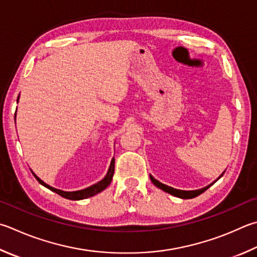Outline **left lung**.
<instances>
[{"label":"left lung","instance_id":"8db88e82","mask_svg":"<svg viewBox=\"0 0 257 257\" xmlns=\"http://www.w3.org/2000/svg\"><path fill=\"white\" fill-rule=\"evenodd\" d=\"M223 173H225V172H223ZM223 173L218 177L217 180H219L220 179V177L223 175ZM151 176V180H152V182L154 184H155L157 188H160L161 190H163V191H165V192H167V193H170V194H172V195H174V197H177V198H181V199H192V198H195V197H198V195H200L201 193H203L204 191L206 190H208L210 186H211L213 183H211V184H209V185H207L206 188H202V189H199V190H193V191H184V190H177V189H174V188H171V186H167V185H165V184H163V183H161L160 181H157L156 179H154V177L152 176V175H149Z\"/></svg>","mask_w":257,"mask_h":257}]
</instances>
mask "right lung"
I'll use <instances>...</instances> for the list:
<instances>
[{
  "label": "right lung",
  "instance_id": "obj_1",
  "mask_svg": "<svg viewBox=\"0 0 257 257\" xmlns=\"http://www.w3.org/2000/svg\"><path fill=\"white\" fill-rule=\"evenodd\" d=\"M18 101H19V96H18ZM15 120H16V118H15ZM113 173H114V157L112 158V161H111L109 171H108V173H106V175L103 177V180H101L100 182H97V183L88 186V188H86V189H83V190H80V191H73V192H66V191L55 189V188H53V186L46 184L44 181H41L39 177L37 176L34 173V172H32V174L35 175L37 181H38L41 185H44L45 188H47L50 191H53V192L59 194L60 197H63L65 199H69V200H83V199L90 198V197H93V195L100 193L101 191H103L106 188V186H108L111 183V180H112Z\"/></svg>",
  "mask_w": 257,
  "mask_h": 257
}]
</instances>
